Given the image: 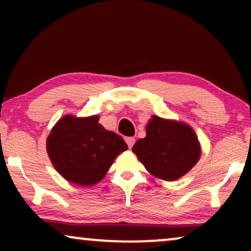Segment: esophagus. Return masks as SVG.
Instances as JSON below:
<instances>
[{
    "label": "esophagus",
    "mask_w": 251,
    "mask_h": 251,
    "mask_svg": "<svg viewBox=\"0 0 251 251\" xmlns=\"http://www.w3.org/2000/svg\"><path fill=\"white\" fill-rule=\"evenodd\" d=\"M126 144H128L129 149H131V147L133 146V144H135L136 140H135V138H133V137H126Z\"/></svg>",
    "instance_id": "34e87169"
}]
</instances>
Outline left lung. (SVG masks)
<instances>
[{
  "label": "left lung",
  "instance_id": "1",
  "mask_svg": "<svg viewBox=\"0 0 251 251\" xmlns=\"http://www.w3.org/2000/svg\"><path fill=\"white\" fill-rule=\"evenodd\" d=\"M151 175L173 181L188 173L200 159L198 137L190 126L153 115L146 126V137L132 147Z\"/></svg>",
  "mask_w": 251,
  "mask_h": 251
}]
</instances>
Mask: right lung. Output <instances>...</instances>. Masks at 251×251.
Segmentation results:
<instances>
[{"label": "right lung", "instance_id": "1", "mask_svg": "<svg viewBox=\"0 0 251 251\" xmlns=\"http://www.w3.org/2000/svg\"><path fill=\"white\" fill-rule=\"evenodd\" d=\"M99 116L61 118L47 139V152L65 179L91 186L105 177L120 153L128 149L118 133L99 125Z\"/></svg>", "mask_w": 251, "mask_h": 251}]
</instances>
